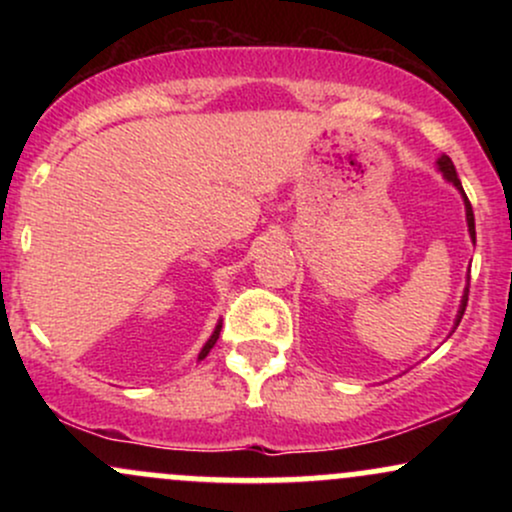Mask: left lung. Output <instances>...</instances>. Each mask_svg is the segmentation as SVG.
Wrapping results in <instances>:
<instances>
[{"label": "left lung", "instance_id": "left-lung-1", "mask_svg": "<svg viewBox=\"0 0 512 512\" xmlns=\"http://www.w3.org/2000/svg\"><path fill=\"white\" fill-rule=\"evenodd\" d=\"M438 170H440V173H443V178H445V180L452 182V185H455L457 190H460V195H462V199H464V211H467L469 238H472V243H477V231H474V211H472V204H469L467 195H464V190H462V182H460V178H457V170H455V166H452V161H450L448 156H440V158H438ZM467 298H469V289H464L462 305H460V313H457L455 327L460 325V320H462V315H464V308H467Z\"/></svg>", "mask_w": 512, "mask_h": 512}]
</instances>
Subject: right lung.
Here are the masks:
<instances>
[{
  "mask_svg": "<svg viewBox=\"0 0 512 512\" xmlns=\"http://www.w3.org/2000/svg\"><path fill=\"white\" fill-rule=\"evenodd\" d=\"M219 334H221V322H219V325H216L214 334H211V337L207 339V344L202 346V351H199V361H202V358L209 354V351H211V346H214V344H216V339H219Z\"/></svg>",
  "mask_w": 512,
  "mask_h": 512,
  "instance_id": "add662e5",
  "label": "right lung"
}]
</instances>
